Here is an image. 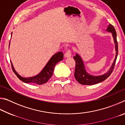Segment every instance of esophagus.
<instances>
[{"instance_id": "34e87169", "label": "esophagus", "mask_w": 125, "mask_h": 125, "mask_svg": "<svg viewBox=\"0 0 125 125\" xmlns=\"http://www.w3.org/2000/svg\"><path fill=\"white\" fill-rule=\"evenodd\" d=\"M72 56V53H71V51L70 50H67V52H65V53L64 54V56L65 57H71Z\"/></svg>"}]
</instances>
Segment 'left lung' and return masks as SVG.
<instances>
[{
    "instance_id": "8db88e82",
    "label": "left lung",
    "mask_w": 125,
    "mask_h": 125,
    "mask_svg": "<svg viewBox=\"0 0 125 125\" xmlns=\"http://www.w3.org/2000/svg\"><path fill=\"white\" fill-rule=\"evenodd\" d=\"M106 31L111 33L114 39V43H115L116 51L115 57L113 61V63H112L111 66L110 67L109 69L106 72L102 75H93L88 73L86 71L84 61L81 56L78 53H76L75 56L73 57L74 60L75 61L74 77L75 79L77 80L79 83L83 84V85H93V84L100 83V82L104 81L106 79H107L110 75L111 73L113 72L118 54V45L117 39H116L117 35H116L115 28L111 24L107 25Z\"/></svg>"
}]
</instances>
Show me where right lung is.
<instances>
[{
  "mask_svg": "<svg viewBox=\"0 0 125 125\" xmlns=\"http://www.w3.org/2000/svg\"><path fill=\"white\" fill-rule=\"evenodd\" d=\"M12 32H11V36H12ZM10 43V42H9V46ZM63 59V53L62 52H58L56 53L51 57V58L46 63L45 66L43 68L42 71L39 74H37V75L35 76H33V77L26 78L22 77L19 74H18V72H16L15 69H14L11 61V63L13 72L20 80L26 83H31L41 85V84L46 83V82H48V80L50 79L53 74L55 65L58 62L62 61Z\"/></svg>",
  "mask_w": 125,
  "mask_h": 125,
  "instance_id": "add662e5",
  "label": "right lung"
}]
</instances>
